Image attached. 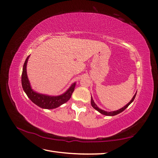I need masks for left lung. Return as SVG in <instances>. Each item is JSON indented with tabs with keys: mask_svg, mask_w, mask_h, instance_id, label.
<instances>
[{
	"mask_svg": "<svg viewBox=\"0 0 158 158\" xmlns=\"http://www.w3.org/2000/svg\"><path fill=\"white\" fill-rule=\"evenodd\" d=\"M136 94V93L135 94V96H133V98H132V100H131L128 103H127L126 106H124L123 107H122V109H119V110H115V111H110V112H108V111H105V110H102V109H99L98 107L97 106V105H96V104H95L94 101V100H93V98H92V97H91V105H92V106H93V108H94V109H95L96 110H98V111L99 113H100L101 114H102V115H107V116H114V115H117V114H119V113H122V111H123V110H125V109L127 108V107L128 106L130 105V104L132 103V102L134 101V100H135V98Z\"/></svg>",
	"mask_w": 158,
	"mask_h": 158,
	"instance_id": "left-lung-1",
	"label": "left lung"
}]
</instances>
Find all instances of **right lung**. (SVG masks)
<instances>
[{
	"label": "right lung",
	"mask_w": 158,
	"mask_h": 158,
	"mask_svg": "<svg viewBox=\"0 0 158 158\" xmlns=\"http://www.w3.org/2000/svg\"><path fill=\"white\" fill-rule=\"evenodd\" d=\"M29 57L30 56L27 57L24 64H23L22 74V85L23 91L25 92L26 95L31 99V101L39 107H41V108L46 109H53L57 108V107L60 106V105H63L64 103L68 101L74 92L76 83H73L69 89H67V91L65 93H64L63 94L57 96L42 94L35 92L31 88L27 76V73H26V66H27Z\"/></svg>",
	"instance_id": "right-lung-1"
}]
</instances>
